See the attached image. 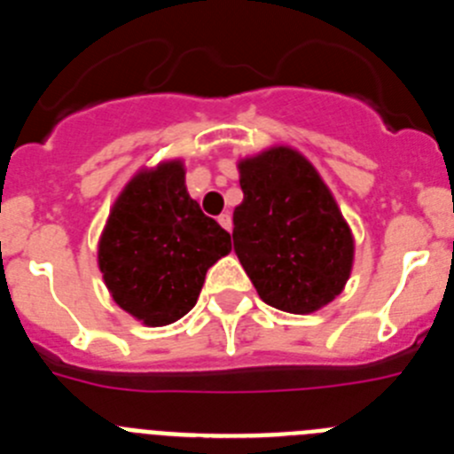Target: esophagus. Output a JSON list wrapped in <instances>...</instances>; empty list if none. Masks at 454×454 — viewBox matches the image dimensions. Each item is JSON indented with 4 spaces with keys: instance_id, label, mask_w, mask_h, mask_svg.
Here are the masks:
<instances>
[{
    "instance_id": "1",
    "label": "esophagus",
    "mask_w": 454,
    "mask_h": 454,
    "mask_svg": "<svg viewBox=\"0 0 454 454\" xmlns=\"http://www.w3.org/2000/svg\"><path fill=\"white\" fill-rule=\"evenodd\" d=\"M218 223H220V227H223V230H227V231H231V227H234V224H231V215L230 214L218 215Z\"/></svg>"
}]
</instances>
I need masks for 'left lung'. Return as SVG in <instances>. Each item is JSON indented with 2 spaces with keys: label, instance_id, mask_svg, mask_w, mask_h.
I'll use <instances>...</instances> for the list:
<instances>
[{
  "label": "left lung",
  "instance_id": "left-lung-1",
  "mask_svg": "<svg viewBox=\"0 0 454 454\" xmlns=\"http://www.w3.org/2000/svg\"><path fill=\"white\" fill-rule=\"evenodd\" d=\"M243 202L234 250L259 298L288 314H314L350 279L355 236L307 156L275 145L239 161Z\"/></svg>",
  "mask_w": 454,
  "mask_h": 454
}]
</instances>
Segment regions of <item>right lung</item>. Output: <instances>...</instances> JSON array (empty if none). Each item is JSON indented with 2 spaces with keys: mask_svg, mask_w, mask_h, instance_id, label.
<instances>
[{
  "mask_svg": "<svg viewBox=\"0 0 454 454\" xmlns=\"http://www.w3.org/2000/svg\"><path fill=\"white\" fill-rule=\"evenodd\" d=\"M231 236L186 191L182 159L140 168L111 207L98 266L111 298L147 327L186 316Z\"/></svg>",
  "mask_w": 454,
  "mask_h": 454,
  "instance_id": "obj_1",
  "label": "right lung"
}]
</instances>
